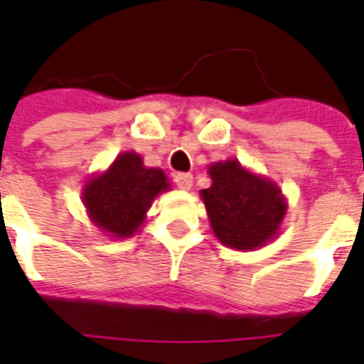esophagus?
Here are the masks:
<instances>
[{
	"label": "esophagus",
	"instance_id": "1",
	"mask_svg": "<svg viewBox=\"0 0 364 364\" xmlns=\"http://www.w3.org/2000/svg\"><path fill=\"white\" fill-rule=\"evenodd\" d=\"M175 185L181 191H189L193 187V175L191 173H177L175 175Z\"/></svg>",
	"mask_w": 364,
	"mask_h": 364
}]
</instances>
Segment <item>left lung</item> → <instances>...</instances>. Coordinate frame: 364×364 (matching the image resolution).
Instances as JSON below:
<instances>
[{
  "mask_svg": "<svg viewBox=\"0 0 364 364\" xmlns=\"http://www.w3.org/2000/svg\"><path fill=\"white\" fill-rule=\"evenodd\" d=\"M210 187L200 191L208 222L222 245L253 252L279 236L289 205L281 187L236 158L208 166Z\"/></svg>",
  "mask_w": 364,
  "mask_h": 364,
  "instance_id": "obj_1",
  "label": "left lung"
}]
</instances>
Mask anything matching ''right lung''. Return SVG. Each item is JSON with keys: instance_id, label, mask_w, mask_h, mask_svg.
Instances as JSON below:
<instances>
[{"instance_id": "add662e5", "label": "right lung", "mask_w": 364, "mask_h": 364, "mask_svg": "<svg viewBox=\"0 0 364 364\" xmlns=\"http://www.w3.org/2000/svg\"><path fill=\"white\" fill-rule=\"evenodd\" d=\"M171 183L159 167H146L140 154L122 151L101 173H93L82 187V200L95 228L114 240L140 232L154 198Z\"/></svg>"}]
</instances>
